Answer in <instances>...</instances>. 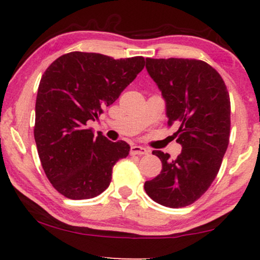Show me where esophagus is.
Instances as JSON below:
<instances>
[{
  "mask_svg": "<svg viewBox=\"0 0 260 260\" xmlns=\"http://www.w3.org/2000/svg\"><path fill=\"white\" fill-rule=\"evenodd\" d=\"M130 154L131 155H140V156L148 155L149 150L143 147H140V145H133L130 149Z\"/></svg>",
  "mask_w": 260,
  "mask_h": 260,
  "instance_id": "1",
  "label": "esophagus"
}]
</instances>
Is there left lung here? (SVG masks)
<instances>
[{"instance_id": "left-lung-1", "label": "left lung", "mask_w": 260, "mask_h": 260, "mask_svg": "<svg viewBox=\"0 0 260 260\" xmlns=\"http://www.w3.org/2000/svg\"><path fill=\"white\" fill-rule=\"evenodd\" d=\"M145 69L166 102L169 124L176 122L175 159L152 151L162 162L155 179L144 183L152 200L166 207H184L208 189L229 147L231 103L220 74L201 60L145 59Z\"/></svg>"}]
</instances>
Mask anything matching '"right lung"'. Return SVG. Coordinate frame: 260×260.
Wrapping results in <instances>:
<instances>
[{"mask_svg":"<svg viewBox=\"0 0 260 260\" xmlns=\"http://www.w3.org/2000/svg\"><path fill=\"white\" fill-rule=\"evenodd\" d=\"M144 58L115 60L72 52L46 70L35 103L34 138L53 187L72 200L92 199L111 182L116 162L129 155L124 141L111 142L87 126L113 104L143 70Z\"/></svg>","mask_w":260,"mask_h":260,"instance_id":"obj_1","label":"right lung"}]
</instances>
